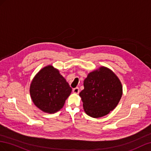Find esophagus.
Instances as JSON below:
<instances>
[{
    "mask_svg": "<svg viewBox=\"0 0 151 151\" xmlns=\"http://www.w3.org/2000/svg\"><path fill=\"white\" fill-rule=\"evenodd\" d=\"M73 92L74 93H78L80 92V89L78 87H76L73 89Z\"/></svg>",
    "mask_w": 151,
    "mask_h": 151,
    "instance_id": "34e87169",
    "label": "esophagus"
}]
</instances>
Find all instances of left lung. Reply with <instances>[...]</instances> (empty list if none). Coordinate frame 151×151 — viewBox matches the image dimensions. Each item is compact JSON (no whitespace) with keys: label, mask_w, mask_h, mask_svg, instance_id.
<instances>
[{"label":"left lung","mask_w":151,"mask_h":151,"mask_svg":"<svg viewBox=\"0 0 151 151\" xmlns=\"http://www.w3.org/2000/svg\"><path fill=\"white\" fill-rule=\"evenodd\" d=\"M79 96L84 111L94 118L108 114L117 106L123 94L121 81L108 68L101 66L89 73Z\"/></svg>","instance_id":"obj_1"}]
</instances>
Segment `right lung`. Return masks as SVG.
<instances>
[{
    "label": "right lung",
    "mask_w": 151,
    "mask_h": 151,
    "mask_svg": "<svg viewBox=\"0 0 151 151\" xmlns=\"http://www.w3.org/2000/svg\"><path fill=\"white\" fill-rule=\"evenodd\" d=\"M72 88L58 69L48 65L38 71L30 84L32 100L38 109L55 113L64 106Z\"/></svg>",
    "instance_id": "1"
}]
</instances>
